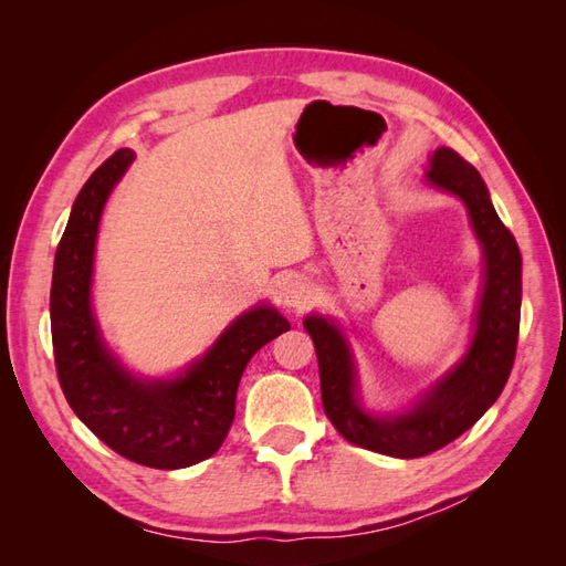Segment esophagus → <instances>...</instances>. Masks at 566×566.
I'll return each mask as SVG.
<instances>
[{
	"label": "esophagus",
	"instance_id": "1",
	"mask_svg": "<svg viewBox=\"0 0 566 566\" xmlns=\"http://www.w3.org/2000/svg\"><path fill=\"white\" fill-rule=\"evenodd\" d=\"M310 295L312 290L310 285H306L302 279H285L281 285H279V297L285 306H290V310H302V306L310 302Z\"/></svg>",
	"mask_w": 566,
	"mask_h": 566
}]
</instances>
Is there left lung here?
I'll use <instances>...</instances> for the list:
<instances>
[{
    "mask_svg": "<svg viewBox=\"0 0 566 566\" xmlns=\"http://www.w3.org/2000/svg\"><path fill=\"white\" fill-rule=\"evenodd\" d=\"M427 181L465 202L472 229L484 248V290L462 361L406 413L370 416L356 399V370L345 335L328 318H304L316 347L325 416L347 441L391 458L434 453L468 432L501 397L515 364L520 335L522 254L515 235L495 214L484 179L453 148L441 146L434 150Z\"/></svg>",
    "mask_w": 566,
    "mask_h": 566,
    "instance_id": "left-lung-1",
    "label": "left lung"
}]
</instances>
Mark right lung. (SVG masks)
I'll use <instances>...</instances> for the list:
<instances>
[{
  "instance_id": "add662e5",
  "label": "right lung",
  "mask_w": 566,
  "mask_h": 566,
  "mask_svg": "<svg viewBox=\"0 0 566 566\" xmlns=\"http://www.w3.org/2000/svg\"><path fill=\"white\" fill-rule=\"evenodd\" d=\"M132 160L129 148L115 150L75 198L51 279V342L59 382L75 416L123 458L179 470L224 443L248 361L290 331V323L273 306H254L175 380H139L117 364L92 314V271L101 212Z\"/></svg>"
}]
</instances>
